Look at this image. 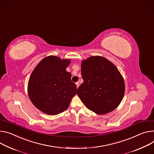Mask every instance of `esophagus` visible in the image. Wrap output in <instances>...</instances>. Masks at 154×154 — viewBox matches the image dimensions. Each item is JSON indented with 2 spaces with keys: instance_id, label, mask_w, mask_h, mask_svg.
I'll return each mask as SVG.
<instances>
[{
  "instance_id": "1",
  "label": "esophagus",
  "mask_w": 154,
  "mask_h": 154,
  "mask_svg": "<svg viewBox=\"0 0 154 154\" xmlns=\"http://www.w3.org/2000/svg\"><path fill=\"white\" fill-rule=\"evenodd\" d=\"M75 84H76L77 88H78V87H79V82H76V83H75Z\"/></svg>"
}]
</instances>
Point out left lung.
Instances as JSON below:
<instances>
[{
  "label": "left lung",
  "instance_id": "left-lung-1",
  "mask_svg": "<svg viewBox=\"0 0 154 154\" xmlns=\"http://www.w3.org/2000/svg\"><path fill=\"white\" fill-rule=\"evenodd\" d=\"M83 83L77 94L86 107L104 114L114 110L125 93L123 79L116 66L102 57H91L81 66Z\"/></svg>",
  "mask_w": 154,
  "mask_h": 154
}]
</instances>
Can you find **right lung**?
I'll return each mask as SVG.
<instances>
[{"label": "right lung", "instance_id": "right-lung-1", "mask_svg": "<svg viewBox=\"0 0 154 154\" xmlns=\"http://www.w3.org/2000/svg\"><path fill=\"white\" fill-rule=\"evenodd\" d=\"M69 64V60L49 56L35 67L27 90L31 102L40 111L57 115L68 108L77 90L71 73L66 71Z\"/></svg>", "mask_w": 154, "mask_h": 154}]
</instances>
